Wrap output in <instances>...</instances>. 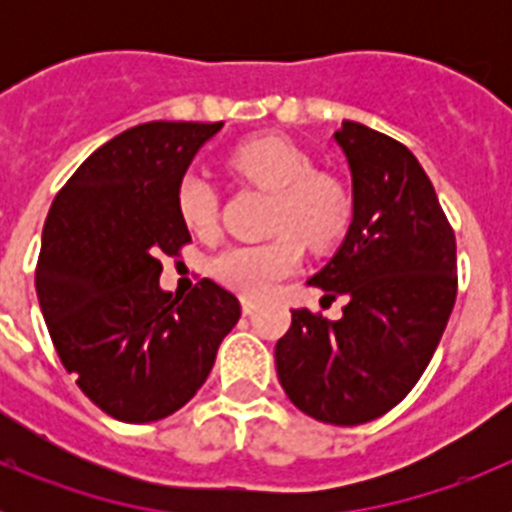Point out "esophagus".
<instances>
[{
    "label": "esophagus",
    "instance_id": "34e87169",
    "mask_svg": "<svg viewBox=\"0 0 512 512\" xmlns=\"http://www.w3.org/2000/svg\"><path fill=\"white\" fill-rule=\"evenodd\" d=\"M241 307H243V315H251V312L256 310V307H259V302L251 300V297H243V300H241Z\"/></svg>",
    "mask_w": 512,
    "mask_h": 512
}]
</instances>
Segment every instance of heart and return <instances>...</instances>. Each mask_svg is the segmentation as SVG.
<instances>
[{"label": "heart", "mask_w": 512, "mask_h": 512, "mask_svg": "<svg viewBox=\"0 0 512 512\" xmlns=\"http://www.w3.org/2000/svg\"><path fill=\"white\" fill-rule=\"evenodd\" d=\"M230 169L248 182L277 194L271 210V241L228 246L212 259L225 287L246 297L266 295L295 274L302 243L328 248L346 233L351 200L328 174H318L310 156L282 138H259L230 153ZM176 212L194 235L212 238L220 228V200L205 176L187 174L176 187Z\"/></svg>", "instance_id": "1"}]
</instances>
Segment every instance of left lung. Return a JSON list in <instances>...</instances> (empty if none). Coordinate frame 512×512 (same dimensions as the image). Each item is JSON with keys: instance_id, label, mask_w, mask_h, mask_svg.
<instances>
[{"instance_id": "obj_1", "label": "left lung", "mask_w": 512, "mask_h": 512, "mask_svg": "<svg viewBox=\"0 0 512 512\" xmlns=\"http://www.w3.org/2000/svg\"><path fill=\"white\" fill-rule=\"evenodd\" d=\"M354 220L310 284L343 297V318L292 310L274 361L295 408L361 425L405 400L431 364L456 302V238L418 158L390 135L346 120Z\"/></svg>"}]
</instances>
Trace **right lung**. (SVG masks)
<instances>
[{
	"mask_svg": "<svg viewBox=\"0 0 512 512\" xmlns=\"http://www.w3.org/2000/svg\"><path fill=\"white\" fill-rule=\"evenodd\" d=\"M223 122H143L107 140L58 189L35 266L40 310L79 390L122 423L184 408L241 302L212 279L161 292V256L192 243L176 187Z\"/></svg>",
	"mask_w": 512,
	"mask_h": 512,
	"instance_id": "1",
	"label": "right lung"
}]
</instances>
